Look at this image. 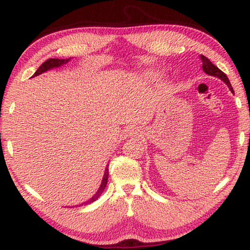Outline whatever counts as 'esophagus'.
Instances as JSON below:
<instances>
[{"label": "esophagus", "instance_id": "obj_1", "mask_svg": "<svg viewBox=\"0 0 250 250\" xmlns=\"http://www.w3.org/2000/svg\"><path fill=\"white\" fill-rule=\"evenodd\" d=\"M128 131H130V130H128Z\"/></svg>", "mask_w": 250, "mask_h": 250}]
</instances>
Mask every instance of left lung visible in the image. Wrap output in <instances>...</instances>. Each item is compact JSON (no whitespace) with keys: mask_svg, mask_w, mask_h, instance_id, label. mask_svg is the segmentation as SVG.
<instances>
[{"mask_svg":"<svg viewBox=\"0 0 250 250\" xmlns=\"http://www.w3.org/2000/svg\"><path fill=\"white\" fill-rule=\"evenodd\" d=\"M201 60H202V68H203V71L208 74V75L210 76H215V77H218L220 78L222 82H224L228 87H229V89L231 90L232 93H234V90H233L231 83H230V81L229 78H228V76L226 75V74L222 72L221 70H219L218 67H217L215 64H213L207 58L203 55H201Z\"/></svg>","mask_w":250,"mask_h":250,"instance_id":"8db88e82","label":"left lung"}]
</instances>
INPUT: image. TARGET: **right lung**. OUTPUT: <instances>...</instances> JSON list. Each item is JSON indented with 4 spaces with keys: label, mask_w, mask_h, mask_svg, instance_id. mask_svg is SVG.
Masks as SVG:
<instances>
[{
    "label": "right lung",
    "mask_w": 250,
    "mask_h": 250,
    "mask_svg": "<svg viewBox=\"0 0 250 250\" xmlns=\"http://www.w3.org/2000/svg\"><path fill=\"white\" fill-rule=\"evenodd\" d=\"M70 60H71V58H68V59H48L47 61H45L43 64H42L39 68H37V71L34 73L33 77L40 75V74H42V73H45V72H47L48 70H51V68H54V67H59V66L63 65V64H65V63H67ZM107 179H108V167H106L104 176H103V180H102V184H101L99 190L97 191V193H95L89 201L83 202V203H82L81 205H84V204L87 205L89 203H92V202H94L95 200H98L99 196L102 194V192H103L105 187H106V184H107ZM81 205H79V206H81Z\"/></svg>",
    "instance_id": "right-lung-1"
}]
</instances>
